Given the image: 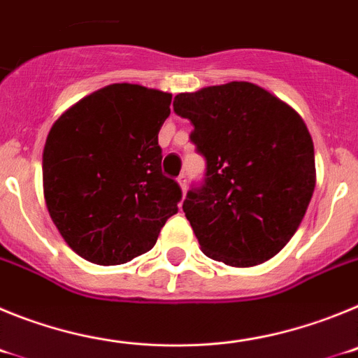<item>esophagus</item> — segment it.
<instances>
[{"label": "esophagus", "mask_w": 358, "mask_h": 358, "mask_svg": "<svg viewBox=\"0 0 358 358\" xmlns=\"http://www.w3.org/2000/svg\"><path fill=\"white\" fill-rule=\"evenodd\" d=\"M177 182H179V186H181V189H182V194H185L186 192V182H188V179H186V173H181V176L177 177Z\"/></svg>", "instance_id": "34e87169"}]
</instances>
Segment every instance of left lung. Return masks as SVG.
Returning <instances> with one entry per match:
<instances>
[{
  "label": "left lung",
  "mask_w": 358,
  "mask_h": 358,
  "mask_svg": "<svg viewBox=\"0 0 358 358\" xmlns=\"http://www.w3.org/2000/svg\"><path fill=\"white\" fill-rule=\"evenodd\" d=\"M194 123L189 140L206 173L182 211L204 255L252 267L285 248L315 188L314 143L305 122L251 82L211 85L173 98Z\"/></svg>",
  "instance_id": "obj_1"
}]
</instances>
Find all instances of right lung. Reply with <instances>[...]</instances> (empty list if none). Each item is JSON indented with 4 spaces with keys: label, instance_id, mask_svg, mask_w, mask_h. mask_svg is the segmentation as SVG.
Wrapping results in <instances>:
<instances>
[{
    "label": "right lung",
    "instance_id": "obj_1",
    "mask_svg": "<svg viewBox=\"0 0 358 358\" xmlns=\"http://www.w3.org/2000/svg\"><path fill=\"white\" fill-rule=\"evenodd\" d=\"M172 94L113 84L68 109L46 138L44 199L73 251L98 265L150 251L177 213L181 186L161 170Z\"/></svg>",
    "mask_w": 358,
    "mask_h": 358
}]
</instances>
